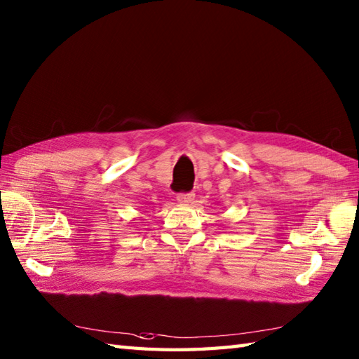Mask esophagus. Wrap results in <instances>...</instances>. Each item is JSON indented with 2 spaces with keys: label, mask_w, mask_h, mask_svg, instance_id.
Segmentation results:
<instances>
[{
  "label": "esophagus",
  "mask_w": 359,
  "mask_h": 359,
  "mask_svg": "<svg viewBox=\"0 0 359 359\" xmlns=\"http://www.w3.org/2000/svg\"><path fill=\"white\" fill-rule=\"evenodd\" d=\"M193 199H194V194H193V193H180V194L177 196V201H179V202H184V203L191 202Z\"/></svg>",
  "instance_id": "esophagus-1"
}]
</instances>
